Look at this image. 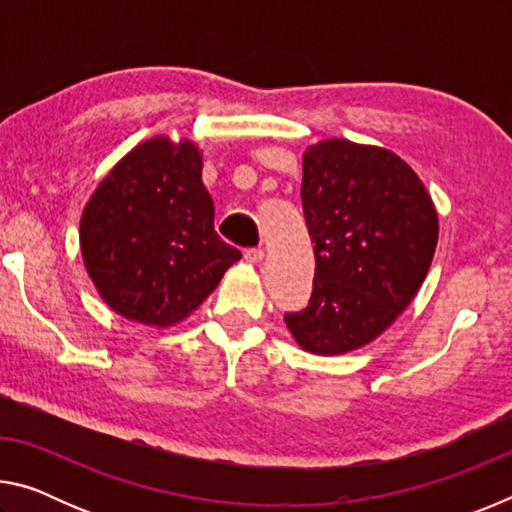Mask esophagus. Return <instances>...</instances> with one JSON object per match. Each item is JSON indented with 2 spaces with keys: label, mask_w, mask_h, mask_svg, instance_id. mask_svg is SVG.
Returning <instances> with one entry per match:
<instances>
[{
  "label": "esophagus",
  "mask_w": 512,
  "mask_h": 512,
  "mask_svg": "<svg viewBox=\"0 0 512 512\" xmlns=\"http://www.w3.org/2000/svg\"><path fill=\"white\" fill-rule=\"evenodd\" d=\"M244 259L250 264H259L264 259V250L262 248H248L244 253Z\"/></svg>",
  "instance_id": "34e87169"
}]
</instances>
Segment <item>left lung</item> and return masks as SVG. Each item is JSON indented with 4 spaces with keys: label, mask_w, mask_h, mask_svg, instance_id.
Listing matches in <instances>:
<instances>
[{
    "label": "left lung",
    "mask_w": 512,
    "mask_h": 512,
    "mask_svg": "<svg viewBox=\"0 0 512 512\" xmlns=\"http://www.w3.org/2000/svg\"><path fill=\"white\" fill-rule=\"evenodd\" d=\"M302 212L314 244V289L284 320L302 348L343 354L384 332L427 277L438 214L395 153L320 142L302 160Z\"/></svg>",
    "instance_id": "left-lung-1"
}]
</instances>
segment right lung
I'll return each mask as SVG.
<instances>
[{
  "label": "right lung",
  "instance_id": "add662e5",
  "mask_svg": "<svg viewBox=\"0 0 512 512\" xmlns=\"http://www.w3.org/2000/svg\"><path fill=\"white\" fill-rule=\"evenodd\" d=\"M194 144L155 137L126 155L81 219L85 268L121 316L173 325L192 314L241 257L214 230Z\"/></svg>",
  "mask_w": 512,
  "mask_h": 512
}]
</instances>
